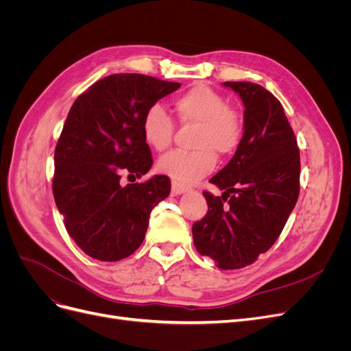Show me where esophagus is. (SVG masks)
I'll return each mask as SVG.
<instances>
[{
  "mask_svg": "<svg viewBox=\"0 0 351 351\" xmlns=\"http://www.w3.org/2000/svg\"><path fill=\"white\" fill-rule=\"evenodd\" d=\"M171 190H173L174 195H182V193L189 192V187L184 186V184H180V183H177V182H173V183H171Z\"/></svg>",
  "mask_w": 351,
  "mask_h": 351,
  "instance_id": "esophagus-1",
  "label": "esophagus"
}]
</instances>
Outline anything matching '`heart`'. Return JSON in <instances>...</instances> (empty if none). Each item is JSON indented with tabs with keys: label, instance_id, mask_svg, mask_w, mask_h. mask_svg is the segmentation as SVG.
Instances as JSON below:
<instances>
[{
	"label": "heart",
	"instance_id": "b5f03b06",
	"mask_svg": "<svg viewBox=\"0 0 351 351\" xmlns=\"http://www.w3.org/2000/svg\"><path fill=\"white\" fill-rule=\"evenodd\" d=\"M178 121L195 125V151H173L158 161V171L180 184L196 183L217 164V155L228 156L237 151L244 134V119L228 105L224 95L205 84L189 89L174 99ZM143 139L152 149L162 152L173 143L174 123L159 105L146 111L142 121Z\"/></svg>",
	"mask_w": 351,
	"mask_h": 351
}]
</instances>
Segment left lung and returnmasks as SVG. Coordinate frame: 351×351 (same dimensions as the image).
<instances>
[{
    "instance_id": "left-lung-1",
    "label": "left lung",
    "mask_w": 351,
    "mask_h": 351,
    "mask_svg": "<svg viewBox=\"0 0 351 351\" xmlns=\"http://www.w3.org/2000/svg\"><path fill=\"white\" fill-rule=\"evenodd\" d=\"M244 105V134L231 161L204 192L208 212L192 232L196 250L221 269H240L271 249L300 192V152L281 102L252 82H224Z\"/></svg>"
}]
</instances>
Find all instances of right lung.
I'll list each match as a JSON object with an SVG mask.
<instances>
[{
  "mask_svg": "<svg viewBox=\"0 0 351 351\" xmlns=\"http://www.w3.org/2000/svg\"><path fill=\"white\" fill-rule=\"evenodd\" d=\"M182 84L145 74H111L79 95L54 154L52 193L69 236L88 256L117 262L141 246L152 209L168 197L167 176L121 186L123 173L152 167L142 121Z\"/></svg>",
  "mask_w": 351,
  "mask_h": 351,
  "instance_id": "obj_1",
  "label": "right lung"
}]
</instances>
